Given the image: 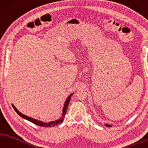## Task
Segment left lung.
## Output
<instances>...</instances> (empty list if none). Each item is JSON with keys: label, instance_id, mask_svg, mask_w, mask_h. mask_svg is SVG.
Masks as SVG:
<instances>
[{"label": "left lung", "instance_id": "1", "mask_svg": "<svg viewBox=\"0 0 148 148\" xmlns=\"http://www.w3.org/2000/svg\"><path fill=\"white\" fill-rule=\"evenodd\" d=\"M104 125H105L106 127H111L112 126V125H110V124H108V123H105Z\"/></svg>", "mask_w": 148, "mask_h": 148}]
</instances>
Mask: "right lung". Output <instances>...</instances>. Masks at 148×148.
Listing matches in <instances>:
<instances>
[{"instance_id":"1","label":"right lung","mask_w":148,"mask_h":148,"mask_svg":"<svg viewBox=\"0 0 148 148\" xmlns=\"http://www.w3.org/2000/svg\"><path fill=\"white\" fill-rule=\"evenodd\" d=\"M73 93H72V94H70L69 96L66 98V101H65L64 107H63V108H62V112L61 117L59 119H58V120L48 121V122H47V121H43L39 120H36V119H35V118H31V117H30V116L25 115V114H24L21 112L19 110H18L17 108L15 107L14 104H12V105L13 108H14V110L17 113V114L19 115L21 117L23 118V119H25V120L29 121H30V122L34 123V124H36V125H39V126L45 127H54V126L58 125V124L63 122V120H64L65 116H66V114L67 112V107H68L69 103L70 100H71V97L73 95Z\"/></svg>"}]
</instances>
